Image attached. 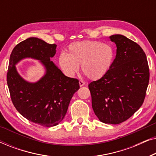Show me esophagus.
I'll use <instances>...</instances> for the list:
<instances>
[{"label": "esophagus", "mask_w": 156, "mask_h": 156, "mask_svg": "<svg viewBox=\"0 0 156 156\" xmlns=\"http://www.w3.org/2000/svg\"><path fill=\"white\" fill-rule=\"evenodd\" d=\"M79 83H80V87L84 86V85H85V82H84V80H80V82H79Z\"/></svg>", "instance_id": "esophagus-1"}]
</instances>
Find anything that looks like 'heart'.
<instances>
[{"label":"heart","mask_w":156,"mask_h":156,"mask_svg":"<svg viewBox=\"0 0 156 156\" xmlns=\"http://www.w3.org/2000/svg\"><path fill=\"white\" fill-rule=\"evenodd\" d=\"M116 56L112 44L99 41L85 40L74 42L68 47L67 54L61 53L58 64L63 73L73 76L79 69L91 80L106 75L112 68Z\"/></svg>","instance_id":"b5f03b06"}]
</instances>
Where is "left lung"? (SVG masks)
Wrapping results in <instances>:
<instances>
[{
  "label": "left lung",
  "instance_id": "left-lung-1",
  "mask_svg": "<svg viewBox=\"0 0 156 156\" xmlns=\"http://www.w3.org/2000/svg\"><path fill=\"white\" fill-rule=\"evenodd\" d=\"M116 55L108 73L89 84L91 104L100 121L119 124L142 106L149 82L146 55L140 45L125 36L114 35Z\"/></svg>",
  "mask_w": 156,
  "mask_h": 156
}]
</instances>
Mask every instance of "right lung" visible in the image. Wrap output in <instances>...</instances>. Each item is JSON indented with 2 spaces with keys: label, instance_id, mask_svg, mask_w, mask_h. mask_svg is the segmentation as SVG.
I'll return each mask as SVG.
<instances>
[{
  "label": "right lung",
  "instance_id": "obj_1",
  "mask_svg": "<svg viewBox=\"0 0 156 156\" xmlns=\"http://www.w3.org/2000/svg\"><path fill=\"white\" fill-rule=\"evenodd\" d=\"M56 48L57 44L39 38H27L12 50L7 72L10 98L17 111L27 120L45 127L55 126L63 120L70 100L80 89L78 80L65 76L50 61ZM30 57L41 61L46 69L35 83L23 80L15 67L21 59Z\"/></svg>",
  "mask_w": 156,
  "mask_h": 156
}]
</instances>
